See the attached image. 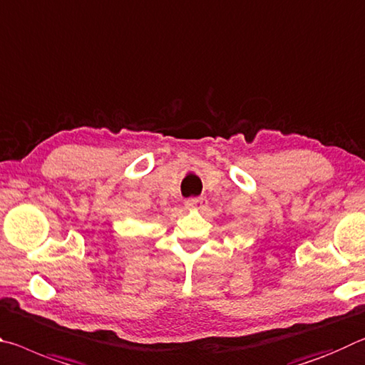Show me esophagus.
I'll list each match as a JSON object with an SVG mask.
<instances>
[{
	"mask_svg": "<svg viewBox=\"0 0 365 365\" xmlns=\"http://www.w3.org/2000/svg\"><path fill=\"white\" fill-rule=\"evenodd\" d=\"M204 205H205L204 197H190V199L186 200L187 208H202Z\"/></svg>",
	"mask_w": 365,
	"mask_h": 365,
	"instance_id": "34e87169",
	"label": "esophagus"
}]
</instances>
